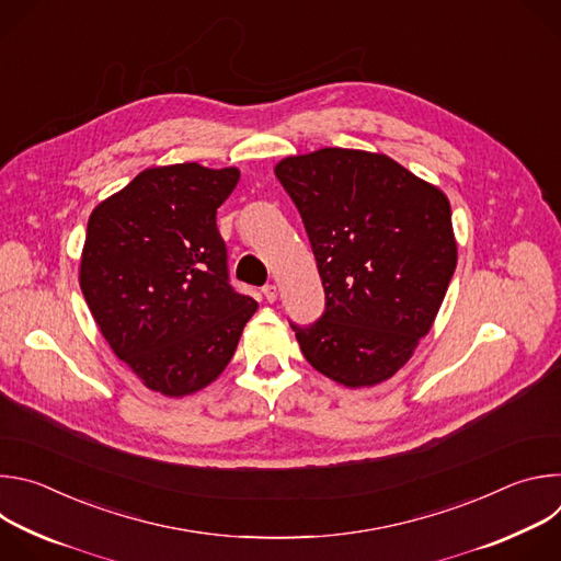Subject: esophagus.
<instances>
[{
    "label": "esophagus",
    "mask_w": 561,
    "mask_h": 561,
    "mask_svg": "<svg viewBox=\"0 0 561 561\" xmlns=\"http://www.w3.org/2000/svg\"><path fill=\"white\" fill-rule=\"evenodd\" d=\"M262 293H264L266 301H271V304L277 299V286H275V284H266V286L262 288Z\"/></svg>",
    "instance_id": "esophagus-1"
}]
</instances>
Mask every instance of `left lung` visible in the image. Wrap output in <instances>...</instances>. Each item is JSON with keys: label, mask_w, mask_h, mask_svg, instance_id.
<instances>
[{"label": "left lung", "mask_w": 561, "mask_h": 561, "mask_svg": "<svg viewBox=\"0 0 561 561\" xmlns=\"http://www.w3.org/2000/svg\"><path fill=\"white\" fill-rule=\"evenodd\" d=\"M275 175L327 295L312 324L290 322L304 357L351 388L392 377L431 331L457 266L446 195L386 154L348 148L286 157Z\"/></svg>", "instance_id": "1"}]
</instances>
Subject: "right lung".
I'll list each match as a JSON object with an SVG mask.
<instances>
[{"mask_svg":"<svg viewBox=\"0 0 561 561\" xmlns=\"http://www.w3.org/2000/svg\"><path fill=\"white\" fill-rule=\"evenodd\" d=\"M237 169L173 164L139 173L87 228L79 286L113 353L169 397L228 366L257 301L228 277L217 208Z\"/></svg>","mask_w":561,"mask_h":561,"instance_id":"obj_1","label":"right lung"}]
</instances>
